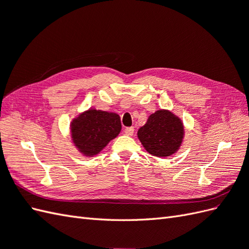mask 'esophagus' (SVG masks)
Masks as SVG:
<instances>
[{
  "label": "esophagus",
  "instance_id": "obj_1",
  "mask_svg": "<svg viewBox=\"0 0 249 249\" xmlns=\"http://www.w3.org/2000/svg\"><path fill=\"white\" fill-rule=\"evenodd\" d=\"M134 131H135L134 127H126V128L124 129L125 135H127V136H132L134 135Z\"/></svg>",
  "mask_w": 249,
  "mask_h": 249
}]
</instances>
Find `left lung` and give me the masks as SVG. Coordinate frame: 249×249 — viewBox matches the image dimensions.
<instances>
[{"mask_svg": "<svg viewBox=\"0 0 249 249\" xmlns=\"http://www.w3.org/2000/svg\"><path fill=\"white\" fill-rule=\"evenodd\" d=\"M184 128L181 120L165 109L152 113L145 125L138 130V138L146 151L156 157H169L182 143Z\"/></svg>", "mask_w": 249, "mask_h": 249, "instance_id": "1", "label": "left lung"}]
</instances>
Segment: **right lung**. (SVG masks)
I'll return each mask as SVG.
<instances>
[{
	"label": "right lung",
	"mask_w": 249,
	"mask_h": 249,
	"mask_svg": "<svg viewBox=\"0 0 249 249\" xmlns=\"http://www.w3.org/2000/svg\"><path fill=\"white\" fill-rule=\"evenodd\" d=\"M121 128L119 114L90 108L71 122V137L78 151L91 157L117 137Z\"/></svg>",
	"instance_id": "add662e5"
}]
</instances>
